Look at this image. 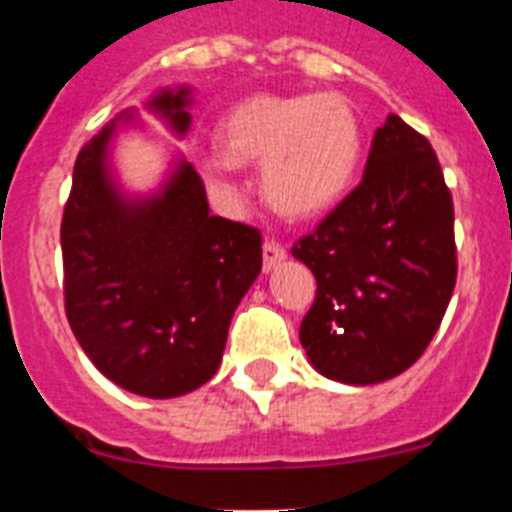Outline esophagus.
Returning <instances> with one entry per match:
<instances>
[{"mask_svg": "<svg viewBox=\"0 0 512 512\" xmlns=\"http://www.w3.org/2000/svg\"><path fill=\"white\" fill-rule=\"evenodd\" d=\"M287 259V251H284L282 243L277 241H264V269L271 271L277 264Z\"/></svg>", "mask_w": 512, "mask_h": 512, "instance_id": "obj_1", "label": "esophagus"}]
</instances>
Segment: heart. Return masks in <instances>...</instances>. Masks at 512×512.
<instances>
[{"mask_svg":"<svg viewBox=\"0 0 512 512\" xmlns=\"http://www.w3.org/2000/svg\"><path fill=\"white\" fill-rule=\"evenodd\" d=\"M220 156L202 164L212 187L233 194L235 166L261 164V194L279 215L307 220L343 200L359 174L364 133L341 94H253L220 117Z\"/></svg>","mask_w":512,"mask_h":512,"instance_id":"obj_1","label":"heart"}]
</instances>
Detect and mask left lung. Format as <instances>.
I'll return each instance as SVG.
<instances>
[{
	"label": "left lung",
	"instance_id": "1",
	"mask_svg": "<svg viewBox=\"0 0 512 512\" xmlns=\"http://www.w3.org/2000/svg\"><path fill=\"white\" fill-rule=\"evenodd\" d=\"M292 256L318 282L300 343L323 377L377 384L413 366L456 284L454 200L428 138L387 117L359 187Z\"/></svg>",
	"mask_w": 512,
	"mask_h": 512
}]
</instances>
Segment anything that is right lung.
I'll list each match as a JSON object with an SVG mask.
<instances>
[{
    "instance_id": "1",
    "label": "right lung",
    "mask_w": 512,
    "mask_h": 512,
    "mask_svg": "<svg viewBox=\"0 0 512 512\" xmlns=\"http://www.w3.org/2000/svg\"><path fill=\"white\" fill-rule=\"evenodd\" d=\"M187 89L151 102L179 133ZM117 122L81 148L63 207V305L84 354L143 397H179L210 382L230 318L261 271V233L210 215L205 184L179 164L164 192L128 202L104 153Z\"/></svg>"
}]
</instances>
